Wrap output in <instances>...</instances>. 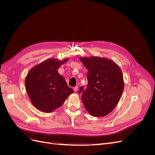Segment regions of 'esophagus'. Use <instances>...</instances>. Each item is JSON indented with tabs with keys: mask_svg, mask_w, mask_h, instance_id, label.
Here are the masks:
<instances>
[{
	"mask_svg": "<svg viewBox=\"0 0 155 155\" xmlns=\"http://www.w3.org/2000/svg\"><path fill=\"white\" fill-rule=\"evenodd\" d=\"M74 92H77L78 91V87H74Z\"/></svg>",
	"mask_w": 155,
	"mask_h": 155,
	"instance_id": "1",
	"label": "esophagus"
}]
</instances>
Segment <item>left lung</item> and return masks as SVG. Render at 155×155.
<instances>
[{"mask_svg": "<svg viewBox=\"0 0 155 155\" xmlns=\"http://www.w3.org/2000/svg\"><path fill=\"white\" fill-rule=\"evenodd\" d=\"M88 70L87 88H79L81 100L92 116L103 117L116 107L122 94L124 81L120 68L114 61L99 57L80 58Z\"/></svg>", "mask_w": 155, "mask_h": 155, "instance_id": "8db88e82", "label": "left lung"}]
</instances>
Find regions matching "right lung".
Masks as SVG:
<instances>
[{
	"label": "right lung",
	"mask_w": 155,
	"mask_h": 155,
	"mask_svg": "<svg viewBox=\"0 0 155 155\" xmlns=\"http://www.w3.org/2000/svg\"><path fill=\"white\" fill-rule=\"evenodd\" d=\"M68 59L62 61L49 59L36 65L28 74L25 86L31 104L37 109L50 112L61 106L67 97L74 92L68 87L58 70Z\"/></svg>",
	"instance_id": "add662e5"
}]
</instances>
